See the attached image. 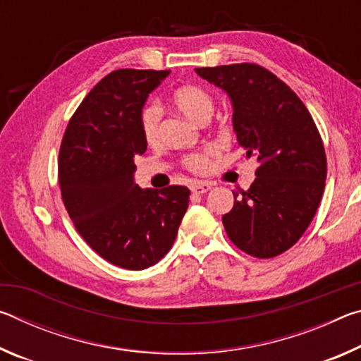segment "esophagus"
Segmentation results:
<instances>
[{
    "label": "esophagus",
    "mask_w": 361,
    "mask_h": 361,
    "mask_svg": "<svg viewBox=\"0 0 361 361\" xmlns=\"http://www.w3.org/2000/svg\"><path fill=\"white\" fill-rule=\"evenodd\" d=\"M212 189V185L210 183H205V181H197V183H192L191 185V191L194 194H205L209 192Z\"/></svg>",
    "instance_id": "obj_1"
}]
</instances>
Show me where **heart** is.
Wrapping results in <instances>:
<instances>
[{
    "label": "heart",
    "mask_w": 361,
    "mask_h": 361,
    "mask_svg": "<svg viewBox=\"0 0 361 361\" xmlns=\"http://www.w3.org/2000/svg\"><path fill=\"white\" fill-rule=\"evenodd\" d=\"M170 100L180 113L185 114L188 119H191L195 124H204V122L209 121L213 114V109H215L213 97L199 85L178 87L170 97ZM161 121L162 109L156 103L146 105L140 113V129H142L143 138L149 145L156 143L161 137ZM209 156L210 151L192 152V154H188L183 159V164L192 172H204L209 167Z\"/></svg>",
    "instance_id": "1"
}]
</instances>
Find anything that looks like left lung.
Returning a JSON list of instances; mask_svg holds the SVG:
<instances>
[{
    "label": "left lung",
    "mask_w": 361,
    "mask_h": 361,
    "mask_svg": "<svg viewBox=\"0 0 361 361\" xmlns=\"http://www.w3.org/2000/svg\"><path fill=\"white\" fill-rule=\"evenodd\" d=\"M232 103L237 142L259 162L247 191L223 216L228 237L255 258H274L301 239L323 195L326 156L312 116L283 81L256 63L195 68Z\"/></svg>",
    "instance_id": "left-lung-1"
}]
</instances>
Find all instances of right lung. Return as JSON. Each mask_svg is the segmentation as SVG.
I'll use <instances>...</instances> for the list:
<instances>
[{"instance_id":"1","label":"right lung","mask_w":361,"mask_h":361,"mask_svg":"<svg viewBox=\"0 0 361 361\" xmlns=\"http://www.w3.org/2000/svg\"><path fill=\"white\" fill-rule=\"evenodd\" d=\"M169 70H116L90 90L59 152L65 209L87 245L111 264L142 271L172 248L189 189H142L133 157L146 151L140 113Z\"/></svg>"}]
</instances>
